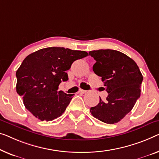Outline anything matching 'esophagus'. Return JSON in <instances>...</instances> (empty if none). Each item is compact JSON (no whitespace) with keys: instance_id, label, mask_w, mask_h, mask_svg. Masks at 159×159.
<instances>
[{"instance_id":"obj_1","label":"esophagus","mask_w":159,"mask_h":159,"mask_svg":"<svg viewBox=\"0 0 159 159\" xmlns=\"http://www.w3.org/2000/svg\"><path fill=\"white\" fill-rule=\"evenodd\" d=\"M79 93H86L87 91H86V90H84V89H79Z\"/></svg>"}]
</instances>
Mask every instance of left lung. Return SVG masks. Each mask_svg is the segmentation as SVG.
<instances>
[{
  "label": "left lung",
  "mask_w": 159,
  "mask_h": 159,
  "mask_svg": "<svg viewBox=\"0 0 159 159\" xmlns=\"http://www.w3.org/2000/svg\"><path fill=\"white\" fill-rule=\"evenodd\" d=\"M89 54L96 60L93 70L101 77L108 93L106 100L100 98L90 111L101 121L116 124L132 110L140 97L143 75L136 62L120 51L101 49Z\"/></svg>",
  "instance_id": "8db88e82"
}]
</instances>
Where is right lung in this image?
I'll return each mask as SVG.
<instances>
[{
  "mask_svg": "<svg viewBox=\"0 0 159 159\" xmlns=\"http://www.w3.org/2000/svg\"><path fill=\"white\" fill-rule=\"evenodd\" d=\"M84 51L61 47L43 48L28 55L16 71V91L25 107L41 120H53L66 111L73 94L58 91L68 80L66 70L78 59L87 56Z\"/></svg>",
  "mask_w": 159,
  "mask_h": 159,
  "instance_id": "1",
  "label": "right lung"
}]
</instances>
